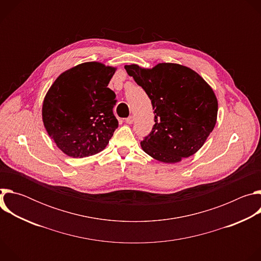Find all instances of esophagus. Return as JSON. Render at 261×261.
<instances>
[{"mask_svg": "<svg viewBox=\"0 0 261 261\" xmlns=\"http://www.w3.org/2000/svg\"><path fill=\"white\" fill-rule=\"evenodd\" d=\"M125 122L127 123V124H129V125H131V124H133V122H134V117L133 116H131V117H129V118H127L126 120H125Z\"/></svg>", "mask_w": 261, "mask_h": 261, "instance_id": "esophagus-1", "label": "esophagus"}]
</instances>
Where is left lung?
<instances>
[{
  "instance_id": "obj_1",
  "label": "left lung",
  "mask_w": 261,
  "mask_h": 261,
  "mask_svg": "<svg viewBox=\"0 0 261 261\" xmlns=\"http://www.w3.org/2000/svg\"><path fill=\"white\" fill-rule=\"evenodd\" d=\"M125 69L151 99L155 114L152 132L140 142L143 152L172 164L200 150L217 123L218 100L212 87L179 64H131Z\"/></svg>"
}]
</instances>
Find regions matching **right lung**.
<instances>
[{
    "instance_id": "right-lung-1",
    "label": "right lung",
    "mask_w": 261,
    "mask_h": 261,
    "mask_svg": "<svg viewBox=\"0 0 261 261\" xmlns=\"http://www.w3.org/2000/svg\"><path fill=\"white\" fill-rule=\"evenodd\" d=\"M117 67L100 62L74 66L58 76L42 104V121L60 150L72 158L100 153L119 122L116 94L107 88Z\"/></svg>"
}]
</instances>
